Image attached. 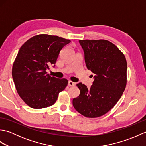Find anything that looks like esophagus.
<instances>
[{
    "mask_svg": "<svg viewBox=\"0 0 146 146\" xmlns=\"http://www.w3.org/2000/svg\"><path fill=\"white\" fill-rule=\"evenodd\" d=\"M75 85H76V83L75 82H71V81L68 82V86H75Z\"/></svg>",
    "mask_w": 146,
    "mask_h": 146,
    "instance_id": "esophagus-1",
    "label": "esophagus"
}]
</instances>
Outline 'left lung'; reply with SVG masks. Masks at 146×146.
Masks as SVG:
<instances>
[{
	"label": "left lung",
	"instance_id": "obj_1",
	"mask_svg": "<svg viewBox=\"0 0 146 146\" xmlns=\"http://www.w3.org/2000/svg\"><path fill=\"white\" fill-rule=\"evenodd\" d=\"M84 51L88 70L95 74L90 88L82 83L73 98L75 110L88 118L104 115L112 108L122 95L127 84V64L124 54L112 42L105 39L80 40Z\"/></svg>",
	"mask_w": 146,
	"mask_h": 146
}]
</instances>
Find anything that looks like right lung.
I'll return each mask as SVG.
<instances>
[{"mask_svg": "<svg viewBox=\"0 0 146 146\" xmlns=\"http://www.w3.org/2000/svg\"><path fill=\"white\" fill-rule=\"evenodd\" d=\"M70 41L42 34L27 40L19 50L12 66V78L19 95L30 107L51 106L68 85L67 79L51 76L46 70L56 63L61 49Z\"/></svg>", "mask_w": 146, "mask_h": 146, "instance_id": "1", "label": "right lung"}]
</instances>
